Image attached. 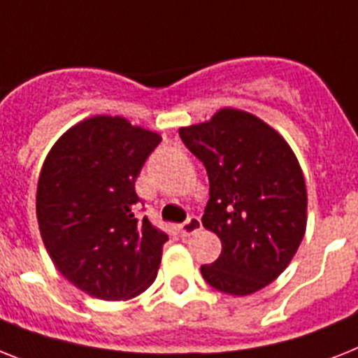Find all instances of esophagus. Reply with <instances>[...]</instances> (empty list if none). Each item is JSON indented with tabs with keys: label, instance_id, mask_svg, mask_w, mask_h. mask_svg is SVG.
<instances>
[{
	"label": "esophagus",
	"instance_id": "esophagus-1",
	"mask_svg": "<svg viewBox=\"0 0 358 358\" xmlns=\"http://www.w3.org/2000/svg\"><path fill=\"white\" fill-rule=\"evenodd\" d=\"M197 230H201V220L197 215H190L188 220L181 225V234L182 236H192L196 234Z\"/></svg>",
	"mask_w": 358,
	"mask_h": 358
}]
</instances>
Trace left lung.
<instances>
[{
    "mask_svg": "<svg viewBox=\"0 0 358 358\" xmlns=\"http://www.w3.org/2000/svg\"><path fill=\"white\" fill-rule=\"evenodd\" d=\"M179 137L206 168L210 199L201 221L221 239L220 258L201 265L203 278L236 296L264 289L306 232V181L294 153L264 120L232 108Z\"/></svg>",
    "mask_w": 358,
    "mask_h": 358,
    "instance_id": "obj_1",
    "label": "left lung"
}]
</instances>
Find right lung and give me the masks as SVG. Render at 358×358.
<instances>
[{
  "label": "right lung",
  "mask_w": 358,
  "mask_h": 358,
  "mask_svg": "<svg viewBox=\"0 0 358 358\" xmlns=\"http://www.w3.org/2000/svg\"><path fill=\"white\" fill-rule=\"evenodd\" d=\"M159 143L157 133L99 115L64 133L43 162L41 239L56 268L91 296L128 300L157 278L168 236L135 215V181Z\"/></svg>",
  "instance_id": "1"
}]
</instances>
